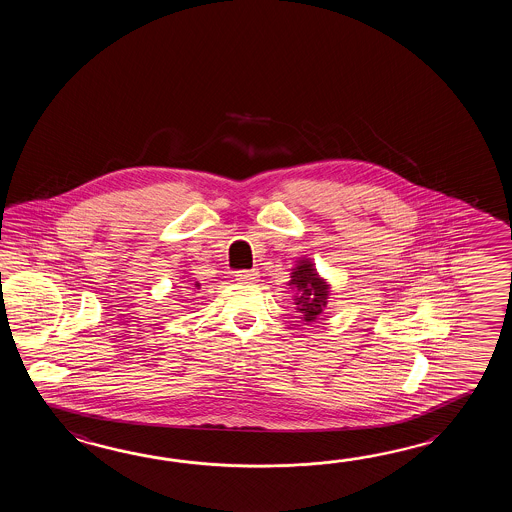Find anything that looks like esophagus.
<instances>
[{
	"mask_svg": "<svg viewBox=\"0 0 512 512\" xmlns=\"http://www.w3.org/2000/svg\"><path fill=\"white\" fill-rule=\"evenodd\" d=\"M258 271H238L236 272V280L243 283H252L258 280Z\"/></svg>",
	"mask_w": 512,
	"mask_h": 512,
	"instance_id": "esophagus-1",
	"label": "esophagus"
}]
</instances>
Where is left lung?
<instances>
[{
	"instance_id": "left-lung-1",
	"label": "left lung",
	"mask_w": 512,
	"mask_h": 512,
	"mask_svg": "<svg viewBox=\"0 0 512 512\" xmlns=\"http://www.w3.org/2000/svg\"><path fill=\"white\" fill-rule=\"evenodd\" d=\"M289 285H294V289L298 291L294 296V305L304 315V320H315L326 307L329 287L324 280L318 278L313 263L300 261V265L294 269Z\"/></svg>"
}]
</instances>
